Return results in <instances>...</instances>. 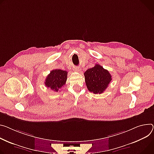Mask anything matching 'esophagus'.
<instances>
[{"label": "esophagus", "instance_id": "34e87169", "mask_svg": "<svg viewBox=\"0 0 154 154\" xmlns=\"http://www.w3.org/2000/svg\"><path fill=\"white\" fill-rule=\"evenodd\" d=\"M74 71L75 72H78V71H79V69L78 67H75V68L74 69Z\"/></svg>", "mask_w": 154, "mask_h": 154}]
</instances>
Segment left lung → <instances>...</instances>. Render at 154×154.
<instances>
[{
  "label": "left lung",
  "instance_id": "left-lung-1",
  "mask_svg": "<svg viewBox=\"0 0 154 154\" xmlns=\"http://www.w3.org/2000/svg\"><path fill=\"white\" fill-rule=\"evenodd\" d=\"M84 76L88 90L94 94L103 93L112 80V76L107 70L97 64L87 70Z\"/></svg>",
  "mask_w": 154,
  "mask_h": 154
}]
</instances>
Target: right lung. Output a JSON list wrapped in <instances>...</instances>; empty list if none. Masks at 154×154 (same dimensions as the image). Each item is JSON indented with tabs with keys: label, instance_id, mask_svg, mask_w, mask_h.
<instances>
[{
	"label": "right lung",
	"instance_id": "add662e5",
	"mask_svg": "<svg viewBox=\"0 0 154 154\" xmlns=\"http://www.w3.org/2000/svg\"><path fill=\"white\" fill-rule=\"evenodd\" d=\"M67 72L61 69H54L50 72L45 79V85L53 90H58L64 87L67 80Z\"/></svg>",
	"mask_w": 154,
	"mask_h": 154
}]
</instances>
